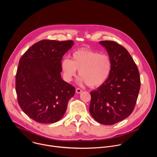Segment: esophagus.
I'll return each mask as SVG.
<instances>
[{"label":"esophagus","instance_id":"34e87169","mask_svg":"<svg viewBox=\"0 0 157 157\" xmlns=\"http://www.w3.org/2000/svg\"><path fill=\"white\" fill-rule=\"evenodd\" d=\"M82 91V90L81 89H80V88L77 87V88L76 89V92L77 93H81Z\"/></svg>","mask_w":157,"mask_h":157}]
</instances>
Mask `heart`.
<instances>
[{
    "label": "heart",
    "mask_w": 157,
    "mask_h": 157,
    "mask_svg": "<svg viewBox=\"0 0 157 157\" xmlns=\"http://www.w3.org/2000/svg\"><path fill=\"white\" fill-rule=\"evenodd\" d=\"M111 66L110 58L107 54L87 48L74 52L71 59L65 58L61 62L63 76L67 82L73 80L78 70L81 76L79 81L87 83L91 87H98L106 81Z\"/></svg>",
    "instance_id": "obj_1"
}]
</instances>
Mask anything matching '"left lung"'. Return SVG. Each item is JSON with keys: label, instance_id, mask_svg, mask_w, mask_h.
<instances>
[{"label": "left lung", "instance_id": "obj_1", "mask_svg": "<svg viewBox=\"0 0 157 157\" xmlns=\"http://www.w3.org/2000/svg\"><path fill=\"white\" fill-rule=\"evenodd\" d=\"M111 60L106 81L91 92L89 112L97 122L113 125L128 117L136 106L140 88L139 70L128 51L113 41H101Z\"/></svg>", "mask_w": 157, "mask_h": 157}]
</instances>
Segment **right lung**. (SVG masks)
Segmentation results:
<instances>
[{
  "label": "right lung",
  "instance_id": "obj_1",
  "mask_svg": "<svg viewBox=\"0 0 157 157\" xmlns=\"http://www.w3.org/2000/svg\"><path fill=\"white\" fill-rule=\"evenodd\" d=\"M74 44L72 40H43L29 48L20 59L15 76L18 104L30 118L52 124L64 116L74 86L61 78L63 56Z\"/></svg>",
  "mask_w": 157,
  "mask_h": 157
}]
</instances>
